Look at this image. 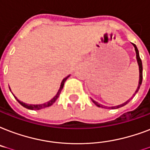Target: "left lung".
I'll return each mask as SVG.
<instances>
[{"label":"left lung","mask_w":150,"mask_h":150,"mask_svg":"<svg viewBox=\"0 0 150 150\" xmlns=\"http://www.w3.org/2000/svg\"><path fill=\"white\" fill-rule=\"evenodd\" d=\"M133 45H134V49H135V52H136V58H137V61H138V64H139V87H138V88H137L136 91H135V93L133 95V97H134V96H135V94L138 92V91L139 90V88H140V85L142 84V60L141 59H140V57H139V50H138V48H137L136 45H134V44H133ZM131 98V99H132ZM131 99H129V100H127L126 103H123V104H121V105H117V106H113V107H110V109H118V108H120L122 107V106H124V105H125L126 104H127V103H129L130 101H131ZM92 100V102H93L95 104H96L97 106H98V107H102V108H106L105 106H104V105H100V104H98L97 102H96V101H94L93 99H91ZM109 108V109H110Z\"/></svg>","instance_id":"obj_1"}]
</instances>
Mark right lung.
Here are the masks:
<instances>
[{"mask_svg":"<svg viewBox=\"0 0 150 150\" xmlns=\"http://www.w3.org/2000/svg\"><path fill=\"white\" fill-rule=\"evenodd\" d=\"M69 76H68L67 77H66V78L63 79V81H62V83H61V85H60V88H59V91H58V93H57V95L55 96H54V98H52V100H50L49 102H47V103H44V104H40V105H29V104H26V103H23V102H21V101H19L18 99H17V98H16V96H14L15 98L17 99V101H18V103H20L21 105H23V107L26 108V109H29V110H40V109H44V108H46V107H48V106H51V105L53 104V103L55 102V101L57 100V98H59V95H60V93H61V91H62V88H63V86H64V83L65 81H67V79L69 77Z\"/></svg>","mask_w":150,"mask_h":150,"instance_id":"right-lung-1","label":"right lung"}]
</instances>
